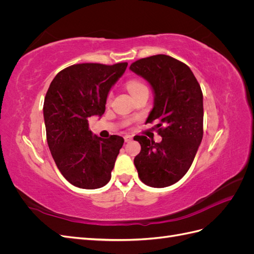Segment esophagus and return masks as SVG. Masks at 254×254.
I'll return each instance as SVG.
<instances>
[{"label":"esophagus","instance_id":"34e87169","mask_svg":"<svg viewBox=\"0 0 254 254\" xmlns=\"http://www.w3.org/2000/svg\"><path fill=\"white\" fill-rule=\"evenodd\" d=\"M124 140H125V142H130L132 140V135H130V134H126L125 136H124Z\"/></svg>","mask_w":254,"mask_h":254}]
</instances>
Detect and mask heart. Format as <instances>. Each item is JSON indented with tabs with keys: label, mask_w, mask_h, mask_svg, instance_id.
Listing matches in <instances>:
<instances>
[{
	"label": "heart",
	"mask_w": 254,
	"mask_h": 254,
	"mask_svg": "<svg viewBox=\"0 0 254 254\" xmlns=\"http://www.w3.org/2000/svg\"><path fill=\"white\" fill-rule=\"evenodd\" d=\"M128 89H129V91L131 92V91H133L134 89H136L137 87H141V86H143V83L142 82H140V81H136V80H131V81H129L128 82Z\"/></svg>",
	"instance_id": "1"
}]
</instances>
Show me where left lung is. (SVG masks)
Returning a JSON list of instances; mask_svg holds the SVG:
<instances>
[{"mask_svg": "<svg viewBox=\"0 0 254 254\" xmlns=\"http://www.w3.org/2000/svg\"><path fill=\"white\" fill-rule=\"evenodd\" d=\"M130 70L151 84L155 105L146 123L157 122L162 136L160 143L145 135L133 137L141 145L134 165L146 186L170 187L188 173L202 140L200 84L186 64L162 54L134 61Z\"/></svg>", "mask_w": 254, "mask_h": 254, "instance_id": "8db88e82", "label": "left lung"}]
</instances>
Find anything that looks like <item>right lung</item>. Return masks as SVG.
I'll return each instance as SVG.
<instances>
[{
    "instance_id": "right-lung-1",
    "label": "right lung",
    "mask_w": 254,
    "mask_h": 254,
    "mask_svg": "<svg viewBox=\"0 0 254 254\" xmlns=\"http://www.w3.org/2000/svg\"><path fill=\"white\" fill-rule=\"evenodd\" d=\"M128 64H78L60 71L44 98L47 140L60 173L74 187L99 189L109 182L124 139L92 135L89 118L104 114L108 92Z\"/></svg>"
}]
</instances>
